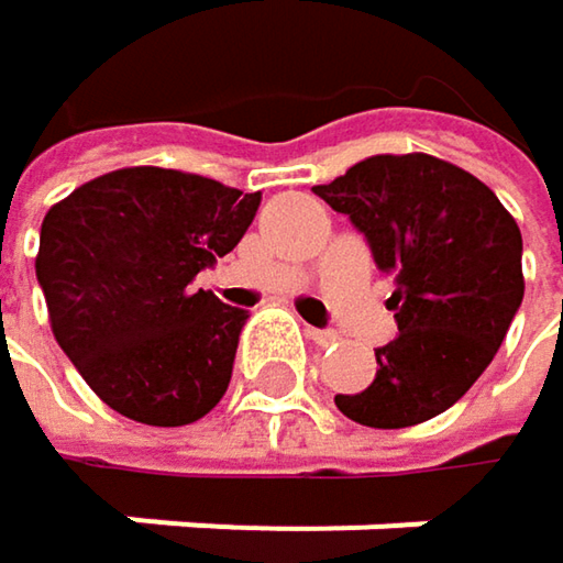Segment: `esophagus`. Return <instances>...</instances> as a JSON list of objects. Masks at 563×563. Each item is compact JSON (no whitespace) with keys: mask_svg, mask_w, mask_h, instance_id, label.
<instances>
[{"mask_svg":"<svg viewBox=\"0 0 563 563\" xmlns=\"http://www.w3.org/2000/svg\"><path fill=\"white\" fill-rule=\"evenodd\" d=\"M306 335H309L316 345H335V342H339V332H332V329H312V325H306Z\"/></svg>","mask_w":563,"mask_h":563,"instance_id":"1","label":"esophagus"}]
</instances>
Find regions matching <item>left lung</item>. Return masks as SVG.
I'll return each mask as SVG.
<instances>
[{"label":"left lung","instance_id":"8db88e82","mask_svg":"<svg viewBox=\"0 0 563 563\" xmlns=\"http://www.w3.org/2000/svg\"><path fill=\"white\" fill-rule=\"evenodd\" d=\"M365 234L391 274L397 335L375 349V382L335 394L365 427L423 423L476 385L521 306V231L496 191L427 153L372 156L312 188Z\"/></svg>","mask_w":563,"mask_h":563}]
</instances>
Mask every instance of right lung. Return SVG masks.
Masks as SVG:
<instances>
[{
    "label": "right lung",
    "instance_id": "right-lung-1",
    "mask_svg": "<svg viewBox=\"0 0 563 563\" xmlns=\"http://www.w3.org/2000/svg\"><path fill=\"white\" fill-rule=\"evenodd\" d=\"M257 208L261 191L156 166L107 172L52 205L35 274L57 345L107 407L185 427L224 397L247 309L191 280L238 247Z\"/></svg>",
    "mask_w": 563,
    "mask_h": 563
}]
</instances>
